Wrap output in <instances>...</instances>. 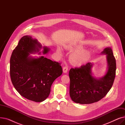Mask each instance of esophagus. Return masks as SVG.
<instances>
[{"instance_id":"1","label":"esophagus","mask_w":125,"mask_h":125,"mask_svg":"<svg viewBox=\"0 0 125 125\" xmlns=\"http://www.w3.org/2000/svg\"><path fill=\"white\" fill-rule=\"evenodd\" d=\"M68 67L67 66H65L63 67V71L64 73H67L68 71Z\"/></svg>"}]
</instances>
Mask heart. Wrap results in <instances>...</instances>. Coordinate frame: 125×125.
<instances>
[{"instance_id": "heart-1", "label": "heart", "mask_w": 125, "mask_h": 125, "mask_svg": "<svg viewBox=\"0 0 125 125\" xmlns=\"http://www.w3.org/2000/svg\"><path fill=\"white\" fill-rule=\"evenodd\" d=\"M68 49H70V48H68ZM58 52L59 54H61L62 50L61 49L59 48L58 49ZM85 56L83 54L79 53V52H76L74 53L73 56H72V60L73 62L76 64H79L82 63L84 60Z\"/></svg>"}]
</instances>
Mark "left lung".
Masks as SVG:
<instances>
[{"instance_id":"1","label":"left lung","mask_w":125,"mask_h":125,"mask_svg":"<svg viewBox=\"0 0 125 125\" xmlns=\"http://www.w3.org/2000/svg\"><path fill=\"white\" fill-rule=\"evenodd\" d=\"M102 54L107 55L108 67L105 75L100 79L92 76L91 63L69 70V93L74 102L84 104L98 102L106 95L112 87L115 76V59L110 48L105 49Z\"/></svg>"}]
</instances>
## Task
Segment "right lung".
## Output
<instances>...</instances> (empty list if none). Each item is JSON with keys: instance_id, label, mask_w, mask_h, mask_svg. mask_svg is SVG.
Returning a JSON list of instances; mask_svg holds the SVG:
<instances>
[{"instance_id": "right-lung-1", "label": "right lung", "mask_w": 125, "mask_h": 125, "mask_svg": "<svg viewBox=\"0 0 125 125\" xmlns=\"http://www.w3.org/2000/svg\"><path fill=\"white\" fill-rule=\"evenodd\" d=\"M42 46L36 39L26 35L20 40L10 59V76L13 86L21 96L35 102H42L49 97L52 83L62 73L61 64L42 56L28 57L39 51ZM49 49L43 48V53Z\"/></svg>"}]
</instances>
